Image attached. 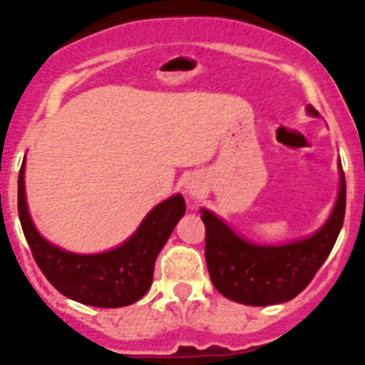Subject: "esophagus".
Masks as SVG:
<instances>
[{
	"instance_id": "1",
	"label": "esophagus",
	"mask_w": 365,
	"mask_h": 365,
	"mask_svg": "<svg viewBox=\"0 0 365 365\" xmlns=\"http://www.w3.org/2000/svg\"><path fill=\"white\" fill-rule=\"evenodd\" d=\"M186 193H188L190 199H197L199 195L202 193V185L199 180H190L188 185H186Z\"/></svg>"
}]
</instances>
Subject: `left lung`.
I'll return each mask as SVG.
<instances>
[{
  "label": "left lung",
  "mask_w": 365,
  "mask_h": 365,
  "mask_svg": "<svg viewBox=\"0 0 365 365\" xmlns=\"http://www.w3.org/2000/svg\"><path fill=\"white\" fill-rule=\"evenodd\" d=\"M307 111L312 117H318V111L312 106H307ZM340 192L327 222L311 237L289 245L267 247L248 243L217 215L202 208L201 219L206 228V265L215 289L232 302L254 307L296 298L324 265L344 225V170H340Z\"/></svg>",
  "instance_id": "8db88e82"
}]
</instances>
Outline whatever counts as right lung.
Segmentation results:
<instances>
[{"label": "right lung", "mask_w": 365, "mask_h": 365, "mask_svg": "<svg viewBox=\"0 0 365 365\" xmlns=\"http://www.w3.org/2000/svg\"><path fill=\"white\" fill-rule=\"evenodd\" d=\"M24 166L18 177V214L36 265L56 291L83 305L117 309L138 302L153 282L155 259L185 215V197L177 193L157 205L130 240L102 254H73L38 234L25 201Z\"/></svg>", "instance_id": "right-lung-1"}]
</instances>
